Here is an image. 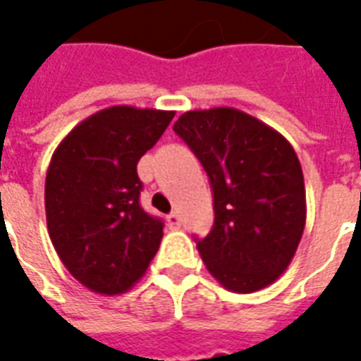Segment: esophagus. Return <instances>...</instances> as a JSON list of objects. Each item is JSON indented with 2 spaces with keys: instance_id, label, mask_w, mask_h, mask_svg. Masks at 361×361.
<instances>
[{
  "instance_id": "obj_1",
  "label": "esophagus",
  "mask_w": 361,
  "mask_h": 361,
  "mask_svg": "<svg viewBox=\"0 0 361 361\" xmlns=\"http://www.w3.org/2000/svg\"><path fill=\"white\" fill-rule=\"evenodd\" d=\"M166 222H168V226L170 228H180L181 226V219L178 212H172V214H168L166 216Z\"/></svg>"
}]
</instances>
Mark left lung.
Listing matches in <instances>:
<instances>
[{
    "mask_svg": "<svg viewBox=\"0 0 361 361\" xmlns=\"http://www.w3.org/2000/svg\"><path fill=\"white\" fill-rule=\"evenodd\" d=\"M209 176L214 224L197 240L222 286L250 294L286 271L305 226V185L292 145L235 108L181 114L173 123Z\"/></svg>",
    "mask_w": 361,
    "mask_h": 361,
    "instance_id": "1",
    "label": "left lung"
}]
</instances>
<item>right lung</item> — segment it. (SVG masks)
<instances>
[{"label": "right lung", "instance_id": "right-lung-1", "mask_svg": "<svg viewBox=\"0 0 361 361\" xmlns=\"http://www.w3.org/2000/svg\"><path fill=\"white\" fill-rule=\"evenodd\" d=\"M176 111L111 106L59 142L46 173V222L61 263L96 294H123L141 279L164 222L142 211L139 158Z\"/></svg>", "mask_w": 361, "mask_h": 361}]
</instances>
